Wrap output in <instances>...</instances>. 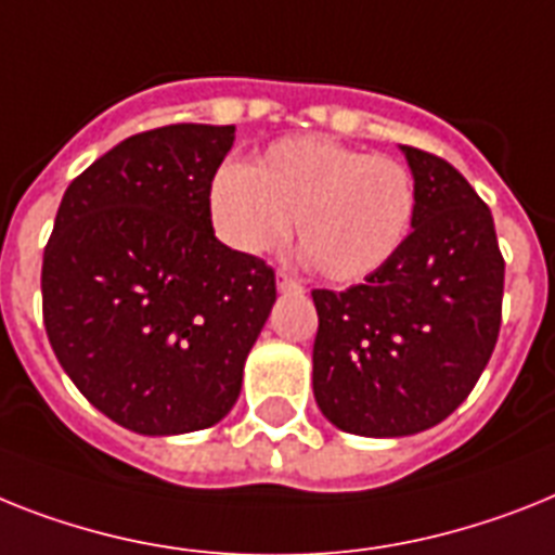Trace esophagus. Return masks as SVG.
Wrapping results in <instances>:
<instances>
[{
    "label": "esophagus",
    "instance_id": "34e87169",
    "mask_svg": "<svg viewBox=\"0 0 555 555\" xmlns=\"http://www.w3.org/2000/svg\"><path fill=\"white\" fill-rule=\"evenodd\" d=\"M274 283H278V292H295V288H300V283H297L288 272L274 274Z\"/></svg>",
    "mask_w": 555,
    "mask_h": 555
}]
</instances>
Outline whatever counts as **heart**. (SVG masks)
<instances>
[{"label": "heart", "instance_id": "1", "mask_svg": "<svg viewBox=\"0 0 555 555\" xmlns=\"http://www.w3.org/2000/svg\"><path fill=\"white\" fill-rule=\"evenodd\" d=\"M209 206L218 235L246 255L274 249L295 218L311 269L332 283H360L409 241L416 186L397 158L297 135L274 141L251 167H223Z\"/></svg>", "mask_w": 555, "mask_h": 555}]
</instances>
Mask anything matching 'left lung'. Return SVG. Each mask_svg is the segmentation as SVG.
I'll use <instances>...</instances> for the list:
<instances>
[{"instance_id":"8db88e82","label":"left lung","mask_w":555,"mask_h":555,"mask_svg":"<svg viewBox=\"0 0 555 555\" xmlns=\"http://www.w3.org/2000/svg\"><path fill=\"white\" fill-rule=\"evenodd\" d=\"M416 215L400 255L346 292L314 288V400L357 437L434 428L474 391L502 326L493 215L448 162L400 146Z\"/></svg>"}]
</instances>
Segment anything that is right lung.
I'll list each match as a JSON object with an SVG mask.
<instances>
[{
  "label": "right lung",
  "instance_id": "add662e5",
  "mask_svg": "<svg viewBox=\"0 0 555 555\" xmlns=\"http://www.w3.org/2000/svg\"><path fill=\"white\" fill-rule=\"evenodd\" d=\"M235 127L124 139L59 204L41 263L48 340L95 409L146 437L221 423L274 306V272L215 237L209 190Z\"/></svg>",
  "mask_w": 555,
  "mask_h": 555
}]
</instances>
